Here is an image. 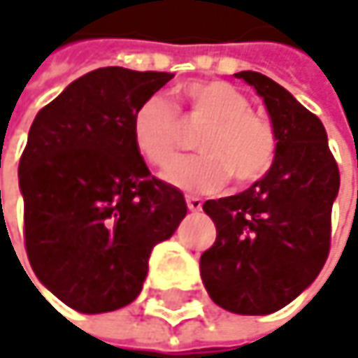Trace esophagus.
Segmentation results:
<instances>
[{"label":"esophagus","instance_id":"1","mask_svg":"<svg viewBox=\"0 0 358 358\" xmlns=\"http://www.w3.org/2000/svg\"><path fill=\"white\" fill-rule=\"evenodd\" d=\"M186 205H188V209H190V211H201L203 201H201L199 196H186Z\"/></svg>","mask_w":358,"mask_h":358}]
</instances>
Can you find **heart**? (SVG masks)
I'll return each instance as SVG.
<instances>
[{
    "label": "heart",
    "instance_id": "1",
    "mask_svg": "<svg viewBox=\"0 0 358 358\" xmlns=\"http://www.w3.org/2000/svg\"><path fill=\"white\" fill-rule=\"evenodd\" d=\"M188 115L207 122L196 138L199 155L172 162L164 180L182 192L207 194L224 188L234 176L238 184L255 182L271 168L275 132L267 117L250 109L249 99L224 80H192L180 87ZM132 143L138 155L166 166L178 145V117L159 95L145 99L132 115Z\"/></svg>",
    "mask_w": 358,
    "mask_h": 358
}]
</instances>
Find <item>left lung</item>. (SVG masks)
Instances as JSON below:
<instances>
[{
  "mask_svg": "<svg viewBox=\"0 0 358 358\" xmlns=\"http://www.w3.org/2000/svg\"><path fill=\"white\" fill-rule=\"evenodd\" d=\"M234 76L263 99L275 132V157L247 190L205 201L203 211L217 236L199 265L215 305L238 315H269L322 271L340 172L315 113L259 72Z\"/></svg>",
  "mask_w": 358,
  "mask_h": 358,
  "instance_id": "obj_1",
  "label": "left lung"
}]
</instances>
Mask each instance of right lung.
<instances>
[{
  "label": "right lung",
  "instance_id": "right-lung-1",
  "mask_svg": "<svg viewBox=\"0 0 358 358\" xmlns=\"http://www.w3.org/2000/svg\"><path fill=\"white\" fill-rule=\"evenodd\" d=\"M174 74L120 66L70 83L36 113L20 157L24 243L38 282L78 313H108L143 290L149 257L186 215L151 176L132 115Z\"/></svg>",
  "mask_w": 358,
  "mask_h": 358
}]
</instances>
